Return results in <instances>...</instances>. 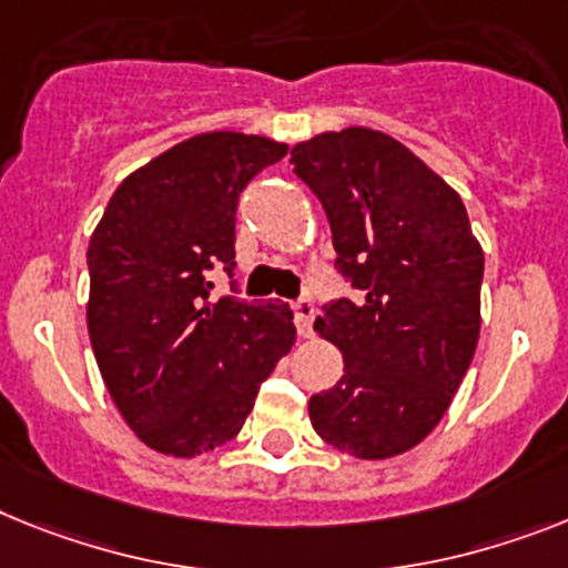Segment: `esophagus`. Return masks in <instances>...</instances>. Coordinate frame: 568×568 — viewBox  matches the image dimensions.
Masks as SVG:
<instances>
[{"label": "esophagus", "mask_w": 568, "mask_h": 568, "mask_svg": "<svg viewBox=\"0 0 568 568\" xmlns=\"http://www.w3.org/2000/svg\"><path fill=\"white\" fill-rule=\"evenodd\" d=\"M314 314H317V308H314L312 300L303 297V300H297V303H294V323H297L300 337H312Z\"/></svg>", "instance_id": "34e87169"}]
</instances>
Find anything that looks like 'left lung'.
<instances>
[{
	"instance_id": "8db88e82",
	"label": "left lung",
	"mask_w": 568,
	"mask_h": 568,
	"mask_svg": "<svg viewBox=\"0 0 568 568\" xmlns=\"http://www.w3.org/2000/svg\"><path fill=\"white\" fill-rule=\"evenodd\" d=\"M292 164L326 211L337 271L361 292L314 321L341 349L343 375L312 395L308 418L357 459L407 454L474 361L483 245L459 193L387 132H321L292 146Z\"/></svg>"
}]
</instances>
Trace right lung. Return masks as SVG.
Here are the masks:
<instances>
[{
    "mask_svg": "<svg viewBox=\"0 0 568 568\" xmlns=\"http://www.w3.org/2000/svg\"><path fill=\"white\" fill-rule=\"evenodd\" d=\"M285 150L245 132L187 138L118 184L89 240L94 361L123 422L159 454L231 442L297 341L288 303H207V271L233 268L240 193Z\"/></svg>",
    "mask_w": 568,
    "mask_h": 568,
    "instance_id": "obj_1",
    "label": "right lung"
}]
</instances>
